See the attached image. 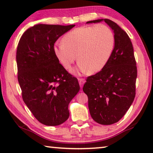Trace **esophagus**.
<instances>
[{"label": "esophagus", "mask_w": 153, "mask_h": 153, "mask_svg": "<svg viewBox=\"0 0 153 153\" xmlns=\"http://www.w3.org/2000/svg\"><path fill=\"white\" fill-rule=\"evenodd\" d=\"M85 79L83 78H81V79H79V85L80 86H81V87H82V85H83V84L85 83Z\"/></svg>", "instance_id": "1"}]
</instances>
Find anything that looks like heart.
Masks as SVG:
<instances>
[{
    "mask_svg": "<svg viewBox=\"0 0 153 153\" xmlns=\"http://www.w3.org/2000/svg\"><path fill=\"white\" fill-rule=\"evenodd\" d=\"M114 47V35L104 24L76 27L68 32L62 42L53 46L56 59L69 70L75 60H79L74 72L95 73L104 68ZM77 57H76V56Z\"/></svg>",
    "mask_w": 153,
    "mask_h": 153,
    "instance_id": "b5f03b06",
    "label": "heart"
}]
</instances>
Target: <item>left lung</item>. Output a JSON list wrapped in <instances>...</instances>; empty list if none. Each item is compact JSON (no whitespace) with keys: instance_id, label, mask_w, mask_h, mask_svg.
<instances>
[{"instance_id":"obj_1","label":"left lung","mask_w":153,"mask_h":153,"mask_svg":"<svg viewBox=\"0 0 153 153\" xmlns=\"http://www.w3.org/2000/svg\"><path fill=\"white\" fill-rule=\"evenodd\" d=\"M102 21L114 32L113 52L102 71L87 77L82 90L88 97L92 119L99 124L112 125L124 116L134 102L137 66L131 40L121 27L108 19L93 20L87 24Z\"/></svg>"}]
</instances>
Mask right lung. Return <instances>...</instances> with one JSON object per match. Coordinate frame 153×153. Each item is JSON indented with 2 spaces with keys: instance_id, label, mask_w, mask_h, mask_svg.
<instances>
[{
  "instance_id": "right-lung-1",
  "label": "right lung",
  "mask_w": 153,
  "mask_h": 153,
  "mask_svg": "<svg viewBox=\"0 0 153 153\" xmlns=\"http://www.w3.org/2000/svg\"><path fill=\"white\" fill-rule=\"evenodd\" d=\"M74 26L34 25L24 32L17 45L22 98L35 118L45 126H59L68 119V104L80 89L78 80L53 53L55 42Z\"/></svg>"
}]
</instances>
